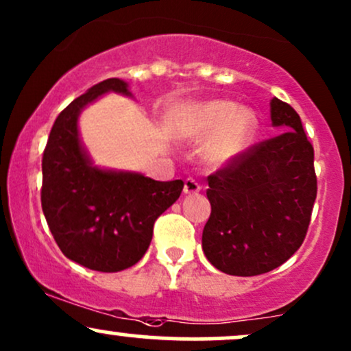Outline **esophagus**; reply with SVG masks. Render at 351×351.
Here are the masks:
<instances>
[{"label": "esophagus", "mask_w": 351, "mask_h": 351, "mask_svg": "<svg viewBox=\"0 0 351 351\" xmlns=\"http://www.w3.org/2000/svg\"><path fill=\"white\" fill-rule=\"evenodd\" d=\"M199 189H201V186L196 180H193V178L184 180V186H183L184 195H195V193H198Z\"/></svg>", "instance_id": "1"}]
</instances>
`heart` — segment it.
Masks as SVG:
<instances>
[{
    "label": "heart",
    "mask_w": 351,
    "mask_h": 351,
    "mask_svg": "<svg viewBox=\"0 0 351 351\" xmlns=\"http://www.w3.org/2000/svg\"><path fill=\"white\" fill-rule=\"evenodd\" d=\"M175 134L184 136L215 135L204 147V160L213 167L231 163L252 143L257 134V119L252 110L226 100H211L181 110L171 122Z\"/></svg>",
    "instance_id": "obj_1"
}]
</instances>
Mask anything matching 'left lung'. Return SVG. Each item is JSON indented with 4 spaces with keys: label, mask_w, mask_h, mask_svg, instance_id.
<instances>
[{
    "label": "left lung",
    "mask_w": 351,
    "mask_h": 351,
    "mask_svg": "<svg viewBox=\"0 0 351 351\" xmlns=\"http://www.w3.org/2000/svg\"><path fill=\"white\" fill-rule=\"evenodd\" d=\"M272 138L252 145L208 176L211 216L203 229L208 261L229 276L279 267L304 243L317 198L313 147L289 104L271 100Z\"/></svg>",
    "instance_id": "8db88e82"
}]
</instances>
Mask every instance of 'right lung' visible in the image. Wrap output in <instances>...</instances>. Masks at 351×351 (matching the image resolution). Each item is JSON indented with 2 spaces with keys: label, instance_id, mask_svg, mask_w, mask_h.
I'll return each instance as SVG.
<instances>
[{
  "label": "right lung",
  "instance_id": "1",
  "mask_svg": "<svg viewBox=\"0 0 351 351\" xmlns=\"http://www.w3.org/2000/svg\"><path fill=\"white\" fill-rule=\"evenodd\" d=\"M107 92L132 95L123 80H102L56 119L43 155L41 204L64 256L92 271L119 272L142 259L156 217L180 198L184 183L92 165L80 143L77 119L87 104Z\"/></svg>",
  "mask_w": 351,
  "mask_h": 351
}]
</instances>
